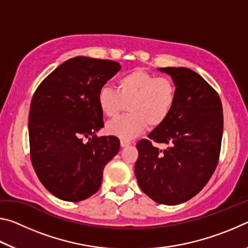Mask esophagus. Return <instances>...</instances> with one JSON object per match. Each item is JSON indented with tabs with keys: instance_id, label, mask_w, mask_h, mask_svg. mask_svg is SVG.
<instances>
[{
	"instance_id": "esophagus-1",
	"label": "esophagus",
	"mask_w": 248,
	"mask_h": 248,
	"mask_svg": "<svg viewBox=\"0 0 248 248\" xmlns=\"http://www.w3.org/2000/svg\"><path fill=\"white\" fill-rule=\"evenodd\" d=\"M130 144H131V142H130V141H127V140H120L121 148H125V146H129Z\"/></svg>"
}]
</instances>
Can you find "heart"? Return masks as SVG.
<instances>
[{
  "label": "heart",
  "instance_id": "heart-1",
  "mask_svg": "<svg viewBox=\"0 0 248 248\" xmlns=\"http://www.w3.org/2000/svg\"><path fill=\"white\" fill-rule=\"evenodd\" d=\"M177 99L174 81L137 69L117 81V91L104 86L97 95L98 107L104 116L116 118L128 106L130 114L107 124V132L124 140L144 131L148 124L156 128L170 118Z\"/></svg>",
  "mask_w": 248,
  "mask_h": 248
}]
</instances>
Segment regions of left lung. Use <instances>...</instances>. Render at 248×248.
Here are the masks:
<instances>
[{
  "label": "left lung",
  "instance_id": "left-lung-1",
  "mask_svg": "<svg viewBox=\"0 0 248 248\" xmlns=\"http://www.w3.org/2000/svg\"><path fill=\"white\" fill-rule=\"evenodd\" d=\"M177 89L170 118L138 142L134 173L141 190L155 202L176 205L207 185L219 159L223 109L219 95L195 71L161 68ZM152 141L169 145L159 150Z\"/></svg>",
  "mask_w": 248,
  "mask_h": 248
}]
</instances>
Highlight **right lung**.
I'll use <instances>...</instances> for the list:
<instances>
[{
  "label": "right lung",
  "instance_id": "obj_1",
  "mask_svg": "<svg viewBox=\"0 0 248 248\" xmlns=\"http://www.w3.org/2000/svg\"><path fill=\"white\" fill-rule=\"evenodd\" d=\"M120 69L111 60L75 57L33 94L28 117L31 163L41 184L59 199L78 202L94 195L104 167L119 152L118 138H97L96 132L104 127L98 92Z\"/></svg>",
  "mask_w": 248,
  "mask_h": 248
}]
</instances>
